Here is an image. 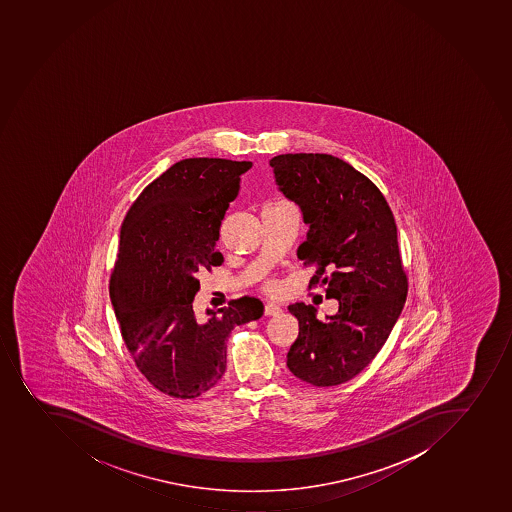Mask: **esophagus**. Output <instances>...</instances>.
<instances>
[{
  "instance_id": "esophagus-1",
  "label": "esophagus",
  "mask_w": 512,
  "mask_h": 512,
  "mask_svg": "<svg viewBox=\"0 0 512 512\" xmlns=\"http://www.w3.org/2000/svg\"><path fill=\"white\" fill-rule=\"evenodd\" d=\"M282 313V308L280 306L275 305V303H268L265 305V315L267 316H277Z\"/></svg>"
}]
</instances>
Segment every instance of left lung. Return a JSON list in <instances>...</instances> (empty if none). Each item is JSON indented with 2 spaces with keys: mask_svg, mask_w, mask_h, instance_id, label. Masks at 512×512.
<instances>
[{
  "mask_svg": "<svg viewBox=\"0 0 512 512\" xmlns=\"http://www.w3.org/2000/svg\"><path fill=\"white\" fill-rule=\"evenodd\" d=\"M278 191L300 207L308 226L298 257L315 263L310 285L338 300L336 315L288 306L300 334L286 356L293 376L316 387L357 376L377 356L407 298L397 226L376 184L346 161L321 153L270 160Z\"/></svg>",
  "mask_w": 512,
  "mask_h": 512,
  "instance_id": "left-lung-1",
  "label": "left lung"
}]
</instances>
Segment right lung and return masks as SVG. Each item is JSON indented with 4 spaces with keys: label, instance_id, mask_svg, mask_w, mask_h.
<instances>
[{
    "label": "right lung",
    "instance_id": "obj_1",
    "mask_svg": "<svg viewBox=\"0 0 512 512\" xmlns=\"http://www.w3.org/2000/svg\"><path fill=\"white\" fill-rule=\"evenodd\" d=\"M250 161L188 158L138 196L120 230L110 300L141 374L176 399H196L222 379L235 326L262 318L254 296L194 313L199 273L224 262L216 250Z\"/></svg>",
    "mask_w": 512,
    "mask_h": 512
}]
</instances>
